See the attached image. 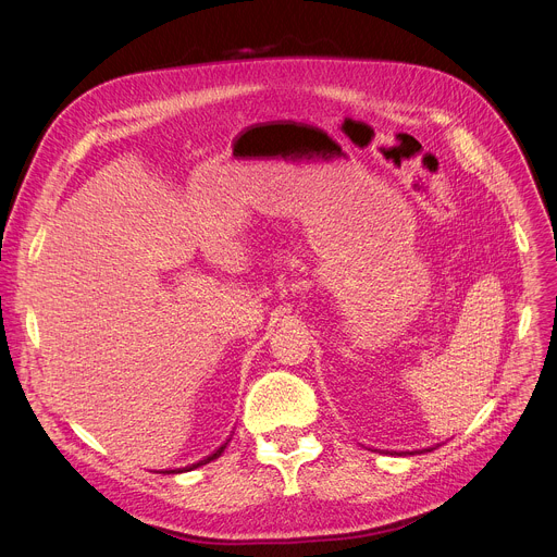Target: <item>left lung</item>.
Returning a JSON list of instances; mask_svg holds the SVG:
<instances>
[{
    "mask_svg": "<svg viewBox=\"0 0 557 557\" xmlns=\"http://www.w3.org/2000/svg\"><path fill=\"white\" fill-rule=\"evenodd\" d=\"M422 451H433V449H416V451H401L399 456H416V454H422Z\"/></svg>",
    "mask_w": 557,
    "mask_h": 557,
    "instance_id": "8db88e82",
    "label": "left lung"
}]
</instances>
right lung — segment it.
Returning a JSON list of instances; mask_svg holds the SVG:
<instances>
[{
	"instance_id": "obj_1",
	"label": "right lung",
	"mask_w": 557,
	"mask_h": 557,
	"mask_svg": "<svg viewBox=\"0 0 557 557\" xmlns=\"http://www.w3.org/2000/svg\"><path fill=\"white\" fill-rule=\"evenodd\" d=\"M225 445H227V443H225ZM225 445H221V447H219V449H216V451H214V454H210V456H205V458H202V460H198V462H196V465H191V467H189V470H194V467H198V465H208V462H210V460H214V458H219V456H221V454H223V449H225ZM178 472H181V470H178ZM162 474H175V470H169V472H162Z\"/></svg>"
}]
</instances>
